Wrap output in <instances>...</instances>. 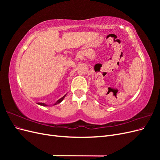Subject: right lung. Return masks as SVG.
<instances>
[{
    "mask_svg": "<svg viewBox=\"0 0 160 160\" xmlns=\"http://www.w3.org/2000/svg\"><path fill=\"white\" fill-rule=\"evenodd\" d=\"M65 96H66V95H65L63 97H62V98H61V99H59V100H58L54 105H57V104H58V103H60L61 102V101H62V100H63V99L65 98ZM38 104L40 105H42V106H47V105H46L45 103H38Z\"/></svg>",
    "mask_w": 160,
    "mask_h": 160,
    "instance_id": "add662e5",
    "label": "right lung"
}]
</instances>
